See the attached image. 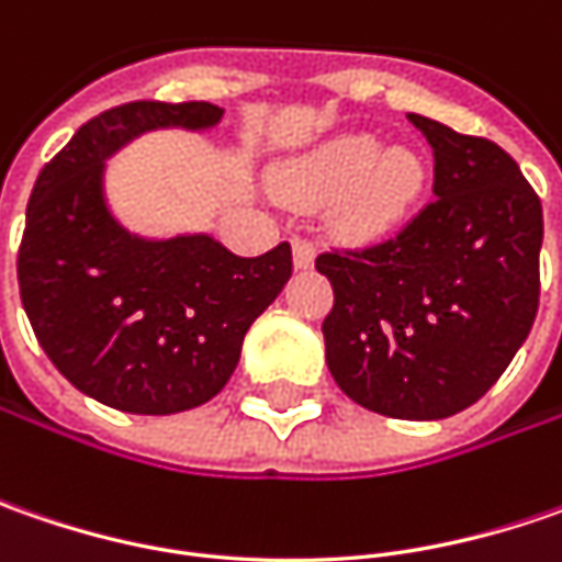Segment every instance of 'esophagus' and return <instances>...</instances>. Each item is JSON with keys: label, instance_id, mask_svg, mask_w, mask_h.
Returning a JSON list of instances; mask_svg holds the SVG:
<instances>
[{"label": "esophagus", "instance_id": "esophagus-1", "mask_svg": "<svg viewBox=\"0 0 562 562\" xmlns=\"http://www.w3.org/2000/svg\"><path fill=\"white\" fill-rule=\"evenodd\" d=\"M293 266L296 269H313L315 266V247L310 240H303V237L293 240Z\"/></svg>", "mask_w": 562, "mask_h": 562}]
</instances>
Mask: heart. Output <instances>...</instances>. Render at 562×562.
<instances>
[{
	"instance_id": "obj_1",
	"label": "heart",
	"mask_w": 562,
	"mask_h": 562,
	"mask_svg": "<svg viewBox=\"0 0 562 562\" xmlns=\"http://www.w3.org/2000/svg\"><path fill=\"white\" fill-rule=\"evenodd\" d=\"M428 181L413 149H381L375 134H337L278 171L274 190L300 205L337 200V227L350 237H381L413 212Z\"/></svg>"
}]
</instances>
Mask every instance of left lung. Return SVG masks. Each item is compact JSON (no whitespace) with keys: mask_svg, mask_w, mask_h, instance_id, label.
I'll return each instance as SVG.
<instances>
[{"mask_svg":"<svg viewBox=\"0 0 562 562\" xmlns=\"http://www.w3.org/2000/svg\"><path fill=\"white\" fill-rule=\"evenodd\" d=\"M435 203L397 237L322 252L335 288L322 322L337 387L391 419H447L485 397L538 313L541 200L497 143L422 115Z\"/></svg>","mask_w":562,"mask_h":562,"instance_id":"obj_1","label":"left lung"}]
</instances>
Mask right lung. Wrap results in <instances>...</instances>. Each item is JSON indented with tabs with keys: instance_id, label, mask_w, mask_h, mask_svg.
Listing matches in <instances>:
<instances>
[{
	"instance_id": "1",
	"label": "right lung",
	"mask_w": 562,
	"mask_h": 562,
	"mask_svg": "<svg viewBox=\"0 0 562 562\" xmlns=\"http://www.w3.org/2000/svg\"><path fill=\"white\" fill-rule=\"evenodd\" d=\"M212 102H127L87 121L36 178L21 303L55 369L112 409L171 416L234 375L249 325L291 278V244L234 256L209 234L143 237L105 200V162L149 131H209Z\"/></svg>"
}]
</instances>
